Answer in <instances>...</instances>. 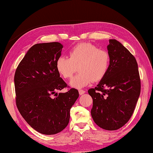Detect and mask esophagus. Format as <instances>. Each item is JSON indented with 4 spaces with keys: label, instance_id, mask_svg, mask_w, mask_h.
Here are the masks:
<instances>
[{
    "label": "esophagus",
    "instance_id": "1",
    "mask_svg": "<svg viewBox=\"0 0 153 153\" xmlns=\"http://www.w3.org/2000/svg\"><path fill=\"white\" fill-rule=\"evenodd\" d=\"M79 93L80 95H83V94L85 93V91L82 90V89H79Z\"/></svg>",
    "mask_w": 153,
    "mask_h": 153
}]
</instances>
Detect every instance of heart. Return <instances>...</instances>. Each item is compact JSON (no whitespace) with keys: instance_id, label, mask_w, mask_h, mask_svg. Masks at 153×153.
<instances>
[{"instance_id":"b5f03b06","label":"heart","mask_w":153,"mask_h":153,"mask_svg":"<svg viewBox=\"0 0 153 153\" xmlns=\"http://www.w3.org/2000/svg\"><path fill=\"white\" fill-rule=\"evenodd\" d=\"M68 54L69 58L61 56L57 58L56 68L64 78L70 79L77 71L78 67L80 72L70 82L71 86L76 88H82L93 81L99 82L108 70V53L91 43H82L75 45Z\"/></svg>"}]
</instances>
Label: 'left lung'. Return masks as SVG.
<instances>
[{"instance_id": "obj_1", "label": "left lung", "mask_w": 153, "mask_h": 153, "mask_svg": "<svg viewBox=\"0 0 153 153\" xmlns=\"http://www.w3.org/2000/svg\"><path fill=\"white\" fill-rule=\"evenodd\" d=\"M107 46L110 65L106 76L88 90L93 99L92 118L106 130L120 129L134 112L141 92V79L134 55L119 41L110 39Z\"/></svg>"}]
</instances>
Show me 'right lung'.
Here are the masks:
<instances>
[{"label":"right lung","mask_w":153,"mask_h":153,"mask_svg":"<svg viewBox=\"0 0 153 153\" xmlns=\"http://www.w3.org/2000/svg\"><path fill=\"white\" fill-rule=\"evenodd\" d=\"M62 48L58 42L35 44L16 70V106L28 124L42 134L54 135L66 128L70 109L79 97L74 88L56 93L68 87L56 68Z\"/></svg>","instance_id":"1"}]
</instances>
